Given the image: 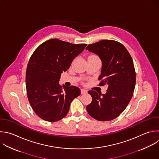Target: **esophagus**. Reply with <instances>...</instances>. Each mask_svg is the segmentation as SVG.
Wrapping results in <instances>:
<instances>
[{
	"label": "esophagus",
	"mask_w": 159,
	"mask_h": 159,
	"mask_svg": "<svg viewBox=\"0 0 159 159\" xmlns=\"http://www.w3.org/2000/svg\"><path fill=\"white\" fill-rule=\"evenodd\" d=\"M87 93V91L84 89H81V93L83 94H84V93Z\"/></svg>",
	"instance_id": "1"
}]
</instances>
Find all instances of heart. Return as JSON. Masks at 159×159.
Segmentation results:
<instances>
[{
	"mask_svg": "<svg viewBox=\"0 0 159 159\" xmlns=\"http://www.w3.org/2000/svg\"><path fill=\"white\" fill-rule=\"evenodd\" d=\"M89 57H97V58H98V57L97 55H91Z\"/></svg>",
	"mask_w": 159,
	"mask_h": 159,
	"instance_id": "obj_1",
	"label": "heart"
}]
</instances>
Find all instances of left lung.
Masks as SVG:
<instances>
[{
    "label": "left lung",
    "instance_id": "8db88e82",
    "mask_svg": "<svg viewBox=\"0 0 159 159\" xmlns=\"http://www.w3.org/2000/svg\"><path fill=\"white\" fill-rule=\"evenodd\" d=\"M86 49L102 62L99 86H108L106 94L88 91L92 102L86 106L87 111L98 120H111L125 110L133 96L136 78L132 57L122 43L112 40H101Z\"/></svg>",
    "mask_w": 159,
    "mask_h": 159
}]
</instances>
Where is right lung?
Wrapping results in <instances>:
<instances>
[{"label": "right lung", "instance_id": "1", "mask_svg": "<svg viewBox=\"0 0 159 159\" xmlns=\"http://www.w3.org/2000/svg\"><path fill=\"white\" fill-rule=\"evenodd\" d=\"M87 44H72L57 39L42 43L35 50L26 71V89L30 104L36 114L53 122L65 117L71 101L81 93L80 89L60 85L61 73Z\"/></svg>", "mask_w": 159, "mask_h": 159}]
</instances>
